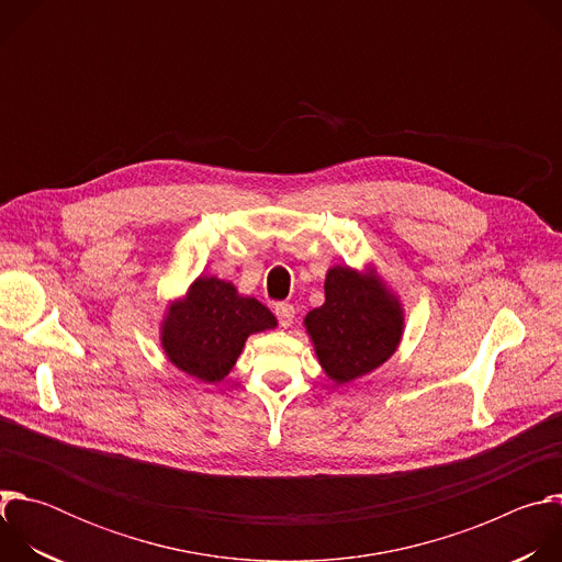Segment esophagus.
Segmentation results:
<instances>
[{
    "instance_id": "esophagus-1",
    "label": "esophagus",
    "mask_w": 562,
    "mask_h": 562,
    "mask_svg": "<svg viewBox=\"0 0 562 562\" xmlns=\"http://www.w3.org/2000/svg\"><path fill=\"white\" fill-rule=\"evenodd\" d=\"M276 317H278L280 327H282V329H286V327H291V325H293L295 308H293L291 304H278V306H276Z\"/></svg>"
}]
</instances>
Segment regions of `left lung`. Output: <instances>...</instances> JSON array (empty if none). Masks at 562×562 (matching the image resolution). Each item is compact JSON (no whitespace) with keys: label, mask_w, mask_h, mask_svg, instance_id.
Returning <instances> with one entry per match:
<instances>
[{"label":"left lung","mask_w":562,"mask_h":562,"mask_svg":"<svg viewBox=\"0 0 562 562\" xmlns=\"http://www.w3.org/2000/svg\"><path fill=\"white\" fill-rule=\"evenodd\" d=\"M304 327L325 373L347 384L395 353L405 315L373 269L334 267L325 280V304L306 313Z\"/></svg>","instance_id":"obj_1"}]
</instances>
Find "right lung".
I'll return each mask as SVG.
<instances>
[{
	"mask_svg": "<svg viewBox=\"0 0 562 562\" xmlns=\"http://www.w3.org/2000/svg\"><path fill=\"white\" fill-rule=\"evenodd\" d=\"M276 325V315L256 297L239 295L231 282L200 276L167 308L159 340L180 371L215 384L231 373L251 334Z\"/></svg>",
	"mask_w": 562,
	"mask_h": 562,
	"instance_id": "obj_1",
	"label": "right lung"
}]
</instances>
